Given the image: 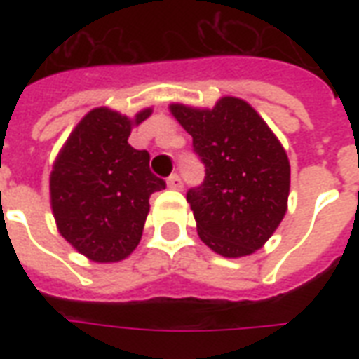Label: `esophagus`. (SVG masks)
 <instances>
[{
    "instance_id": "34e87169",
    "label": "esophagus",
    "mask_w": 359,
    "mask_h": 359,
    "mask_svg": "<svg viewBox=\"0 0 359 359\" xmlns=\"http://www.w3.org/2000/svg\"><path fill=\"white\" fill-rule=\"evenodd\" d=\"M168 186L171 188V190H182V186H184V182H182V177L180 175H171L168 179Z\"/></svg>"
}]
</instances>
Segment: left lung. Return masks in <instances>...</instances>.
Here are the masks:
<instances>
[{"label":"left lung","mask_w":359,"mask_h":359,"mask_svg":"<svg viewBox=\"0 0 359 359\" xmlns=\"http://www.w3.org/2000/svg\"><path fill=\"white\" fill-rule=\"evenodd\" d=\"M171 114L191 135L194 152L205 165L203 184L186 194L197 233L219 255H250L272 236L287 212V152L240 98H222L212 109L173 104Z\"/></svg>","instance_id":"left-lung-1"}]
</instances>
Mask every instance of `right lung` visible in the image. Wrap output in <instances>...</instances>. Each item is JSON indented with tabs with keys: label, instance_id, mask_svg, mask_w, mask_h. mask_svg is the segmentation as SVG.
Wrapping results in <instances>:
<instances>
[{
	"label": "right lung",
	"instance_id": "obj_1",
	"mask_svg": "<svg viewBox=\"0 0 359 359\" xmlns=\"http://www.w3.org/2000/svg\"><path fill=\"white\" fill-rule=\"evenodd\" d=\"M134 121L97 108L80 121L53 163L52 210L59 233L97 262L124 259L140 244L149 214V197L165 180L149 168V152L128 143Z\"/></svg>",
	"mask_w": 359,
	"mask_h": 359
}]
</instances>
